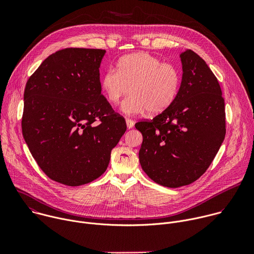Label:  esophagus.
Instances as JSON below:
<instances>
[{
	"mask_svg": "<svg viewBox=\"0 0 254 254\" xmlns=\"http://www.w3.org/2000/svg\"><path fill=\"white\" fill-rule=\"evenodd\" d=\"M126 123H127V127L128 129H129V128H132L133 126H134L133 121H131V120H129V119H127V120H126Z\"/></svg>",
	"mask_w": 254,
	"mask_h": 254,
	"instance_id": "esophagus-1",
	"label": "esophagus"
}]
</instances>
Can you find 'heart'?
<instances>
[{
	"instance_id": "1",
	"label": "heart",
	"mask_w": 254,
	"mask_h": 254,
	"mask_svg": "<svg viewBox=\"0 0 254 254\" xmlns=\"http://www.w3.org/2000/svg\"><path fill=\"white\" fill-rule=\"evenodd\" d=\"M180 75L175 66L157 57L136 52L122 57L118 71L111 68L101 76L100 87L108 102L116 105L128 91L121 110L127 116L163 113L175 100Z\"/></svg>"
}]
</instances>
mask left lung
Instances as JSON below:
<instances>
[{"instance_id": "1", "label": "left lung", "mask_w": 254, "mask_h": 254, "mask_svg": "<svg viewBox=\"0 0 254 254\" xmlns=\"http://www.w3.org/2000/svg\"><path fill=\"white\" fill-rule=\"evenodd\" d=\"M182 80L175 100L152 121L139 122L141 169L168 188L193 183L209 168L225 137V104L218 80L194 51L180 53Z\"/></svg>"}]
</instances>
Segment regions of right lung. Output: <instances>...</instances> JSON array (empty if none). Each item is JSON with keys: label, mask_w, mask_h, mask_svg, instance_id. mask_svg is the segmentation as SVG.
Wrapping results in <instances>:
<instances>
[{"label": "right lung", "mask_w": 254, "mask_h": 254, "mask_svg": "<svg viewBox=\"0 0 254 254\" xmlns=\"http://www.w3.org/2000/svg\"><path fill=\"white\" fill-rule=\"evenodd\" d=\"M104 54L101 49L59 50L25 87L24 139L40 169L63 185L80 186L100 177L127 130L125 119L101 95Z\"/></svg>", "instance_id": "1"}]
</instances>
